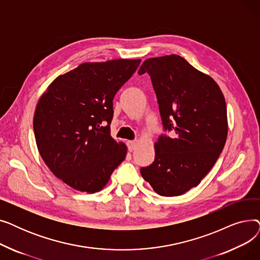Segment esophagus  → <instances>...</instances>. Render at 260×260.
Wrapping results in <instances>:
<instances>
[{
	"label": "esophagus",
	"mask_w": 260,
	"mask_h": 260,
	"mask_svg": "<svg viewBox=\"0 0 260 260\" xmlns=\"http://www.w3.org/2000/svg\"><path fill=\"white\" fill-rule=\"evenodd\" d=\"M127 147H128L129 152H133L134 149L137 147V142H136V141H128L127 142Z\"/></svg>",
	"instance_id": "1"
}]
</instances>
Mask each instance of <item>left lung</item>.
Returning a JSON list of instances; mask_svg holds the SVG:
<instances>
[{
	"label": "left lung",
	"instance_id": "1",
	"mask_svg": "<svg viewBox=\"0 0 260 260\" xmlns=\"http://www.w3.org/2000/svg\"><path fill=\"white\" fill-rule=\"evenodd\" d=\"M151 76L162 124L155 160L140 170L161 196H179L197 186L222 152L228 136L224 95L209 75L177 54L149 58L139 75Z\"/></svg>",
	"mask_w": 260,
	"mask_h": 260
}]
</instances>
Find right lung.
I'll return each mask as SVG.
<instances>
[{
    "mask_svg": "<svg viewBox=\"0 0 260 260\" xmlns=\"http://www.w3.org/2000/svg\"><path fill=\"white\" fill-rule=\"evenodd\" d=\"M141 60L86 62L54 79L38 101L34 132L46 166L67 185L99 192L125 159L111 136L113 100Z\"/></svg>",
    "mask_w": 260,
    "mask_h": 260,
    "instance_id": "obj_1",
    "label": "right lung"
}]
</instances>
